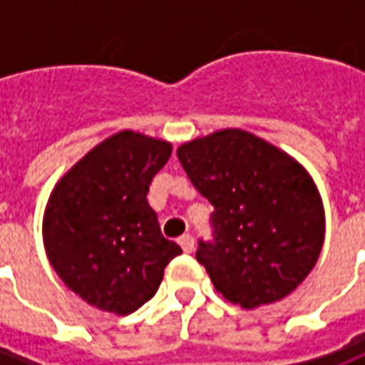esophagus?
Listing matches in <instances>:
<instances>
[{"label": "esophagus", "mask_w": 365, "mask_h": 365, "mask_svg": "<svg viewBox=\"0 0 365 365\" xmlns=\"http://www.w3.org/2000/svg\"><path fill=\"white\" fill-rule=\"evenodd\" d=\"M180 246H182V250L185 254H191L193 252V248H195V238L191 237V235H183V237H180Z\"/></svg>", "instance_id": "1"}]
</instances>
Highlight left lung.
I'll return each mask as SVG.
<instances>
[{
    "instance_id": "8db88e82",
    "label": "left lung",
    "mask_w": 365,
    "mask_h": 365,
    "mask_svg": "<svg viewBox=\"0 0 365 365\" xmlns=\"http://www.w3.org/2000/svg\"><path fill=\"white\" fill-rule=\"evenodd\" d=\"M178 158L213 205V240H199L195 258L215 289L245 309L289 295L324 240L321 195L305 168L240 128L182 144Z\"/></svg>"
}]
</instances>
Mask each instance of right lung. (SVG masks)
I'll list each match as a JSON object with an SVG mask.
<instances>
[{"label":"right lung","instance_id":"right-lung-1","mask_svg":"<svg viewBox=\"0 0 365 365\" xmlns=\"http://www.w3.org/2000/svg\"><path fill=\"white\" fill-rule=\"evenodd\" d=\"M172 144L120 130L60 178L43 238L52 268L91 307L128 314L154 297L182 248L162 237L148 187Z\"/></svg>","mask_w":365,"mask_h":365}]
</instances>
